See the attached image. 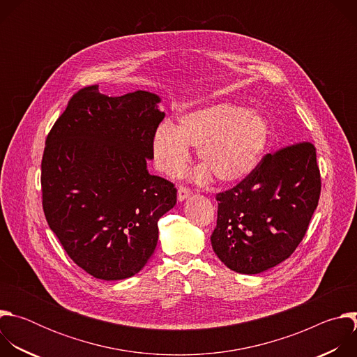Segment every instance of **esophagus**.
Wrapping results in <instances>:
<instances>
[{
    "label": "esophagus",
    "instance_id": "34e87169",
    "mask_svg": "<svg viewBox=\"0 0 357 357\" xmlns=\"http://www.w3.org/2000/svg\"><path fill=\"white\" fill-rule=\"evenodd\" d=\"M190 195H192V192H190V189H189V188L179 186V189H178V200H179V202L186 200Z\"/></svg>",
    "mask_w": 357,
    "mask_h": 357
}]
</instances>
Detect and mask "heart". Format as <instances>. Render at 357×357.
<instances>
[{
	"label": "heart",
	"instance_id": "1",
	"mask_svg": "<svg viewBox=\"0 0 357 357\" xmlns=\"http://www.w3.org/2000/svg\"><path fill=\"white\" fill-rule=\"evenodd\" d=\"M270 127L263 114L231 103H215L182 114L176 127L161 126L152 137V154L158 171L178 175L190 160L189 145L197 146L202 162L195 179L215 176L236 183L260 164L268 144Z\"/></svg>",
	"mask_w": 357,
	"mask_h": 357
}]
</instances>
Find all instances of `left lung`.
Segmentation results:
<instances>
[{"label": "left lung", "instance_id": "1", "mask_svg": "<svg viewBox=\"0 0 357 357\" xmlns=\"http://www.w3.org/2000/svg\"><path fill=\"white\" fill-rule=\"evenodd\" d=\"M319 195L321 175L311 142H296L266 155L236 188L216 195L213 251L240 274L278 266L307 233Z\"/></svg>", "mask_w": 357, "mask_h": 357}]
</instances>
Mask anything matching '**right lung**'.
Returning a JSON list of instances; mask_svg holds the SVG:
<instances>
[{
    "label": "right lung",
    "instance_id": "obj_1",
    "mask_svg": "<svg viewBox=\"0 0 357 357\" xmlns=\"http://www.w3.org/2000/svg\"><path fill=\"white\" fill-rule=\"evenodd\" d=\"M161 97L135 90L109 97L84 87L50 130L42 158L47 225L87 274L126 280L158 241V220L176 205L174 183L151 175Z\"/></svg>",
    "mask_w": 357,
    "mask_h": 357
}]
</instances>
